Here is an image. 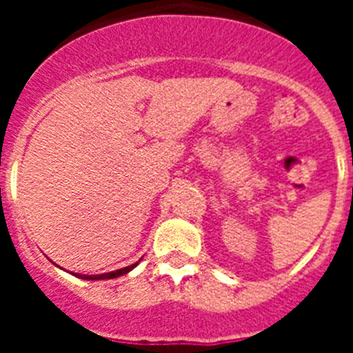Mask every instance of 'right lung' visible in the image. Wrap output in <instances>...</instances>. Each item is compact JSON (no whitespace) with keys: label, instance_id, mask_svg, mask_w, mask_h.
Returning a JSON list of instances; mask_svg holds the SVG:
<instances>
[{"label":"right lung","instance_id":"add662e5","mask_svg":"<svg viewBox=\"0 0 353 353\" xmlns=\"http://www.w3.org/2000/svg\"><path fill=\"white\" fill-rule=\"evenodd\" d=\"M139 263V261H138ZM138 263H132L129 265V267H123V269H118L114 270V272H105V274H97V276H88V274H74L72 272V276H76V277H81V279H88V281H99V279H114V277H120L123 276V274L130 272V270L136 267Z\"/></svg>","mask_w":353,"mask_h":353}]
</instances>
